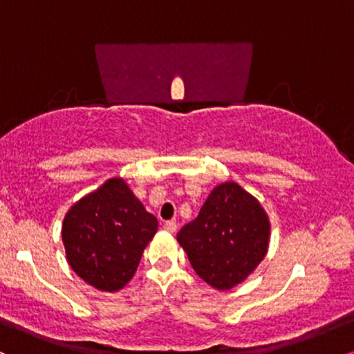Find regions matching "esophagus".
I'll return each mask as SVG.
<instances>
[{"mask_svg": "<svg viewBox=\"0 0 354 354\" xmlns=\"http://www.w3.org/2000/svg\"><path fill=\"white\" fill-rule=\"evenodd\" d=\"M176 228H178V225H176V221H166L165 223V230L166 231H169V233H174V231H176Z\"/></svg>", "mask_w": 354, "mask_h": 354, "instance_id": "1", "label": "esophagus"}]
</instances>
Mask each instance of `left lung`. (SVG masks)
Masks as SVG:
<instances>
[{
	"label": "left lung",
	"instance_id": "left-lung-1",
	"mask_svg": "<svg viewBox=\"0 0 354 354\" xmlns=\"http://www.w3.org/2000/svg\"><path fill=\"white\" fill-rule=\"evenodd\" d=\"M176 238L203 281L231 290L266 256L270 219L254 196L228 181L211 191L196 219L183 226Z\"/></svg>",
	"mask_w": 354,
	"mask_h": 354
}]
</instances>
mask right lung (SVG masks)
I'll use <instances>...</instances> for the list:
<instances>
[{
	"instance_id": "right-lung-1",
	"label": "right lung",
	"mask_w": 354,
	"mask_h": 354,
	"mask_svg": "<svg viewBox=\"0 0 354 354\" xmlns=\"http://www.w3.org/2000/svg\"><path fill=\"white\" fill-rule=\"evenodd\" d=\"M158 219L121 178H111L71 206L63 219L66 259L100 291L121 290L135 274Z\"/></svg>"
}]
</instances>
